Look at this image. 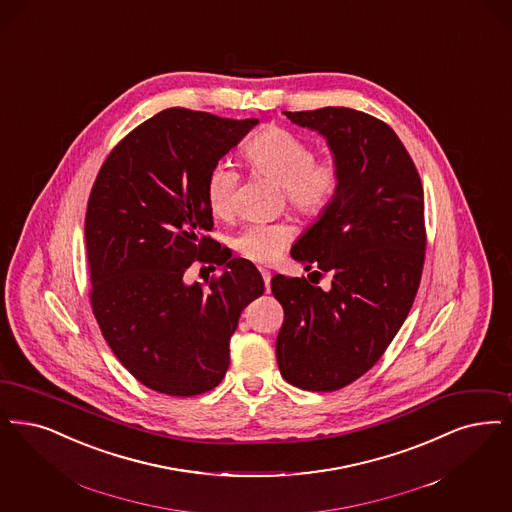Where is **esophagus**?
Wrapping results in <instances>:
<instances>
[{
  "mask_svg": "<svg viewBox=\"0 0 512 512\" xmlns=\"http://www.w3.org/2000/svg\"><path fill=\"white\" fill-rule=\"evenodd\" d=\"M261 274H263V280H265L266 293H268V291H270V278H272V274H270V270H266V268H261Z\"/></svg>",
  "mask_w": 512,
  "mask_h": 512,
  "instance_id": "1",
  "label": "esophagus"
}]
</instances>
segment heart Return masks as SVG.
Here are the masks:
<instances>
[{
	"instance_id": "b5f03b06",
	"label": "heart",
	"mask_w": 512,
	"mask_h": 512,
	"mask_svg": "<svg viewBox=\"0 0 512 512\" xmlns=\"http://www.w3.org/2000/svg\"><path fill=\"white\" fill-rule=\"evenodd\" d=\"M246 160L268 179L284 186L287 204L299 215L322 217L339 196L343 164L335 154L314 156V146L305 137L280 125L263 129L247 144ZM236 171L217 164L205 181V202L213 217L225 219L234 207ZM293 232L284 223L247 225L234 238L236 251L253 263H274Z\"/></svg>"
}]
</instances>
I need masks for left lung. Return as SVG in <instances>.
<instances>
[{
  "mask_svg": "<svg viewBox=\"0 0 512 512\" xmlns=\"http://www.w3.org/2000/svg\"><path fill=\"white\" fill-rule=\"evenodd\" d=\"M286 116L328 139L343 184L291 247L305 270L316 266L315 282L282 274L270 282L286 314L276 360L293 387L331 392L379 362L413 305L427 247L423 184L398 135L366 112L326 106Z\"/></svg>",
  "mask_w": 512,
  "mask_h": 512,
  "instance_id": "obj_1",
  "label": "left lung"
}]
</instances>
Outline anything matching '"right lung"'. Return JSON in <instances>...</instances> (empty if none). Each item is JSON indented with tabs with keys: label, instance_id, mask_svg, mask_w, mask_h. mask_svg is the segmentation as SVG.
<instances>
[{
	"label": "right lung",
	"instance_id": "obj_1",
	"mask_svg": "<svg viewBox=\"0 0 512 512\" xmlns=\"http://www.w3.org/2000/svg\"><path fill=\"white\" fill-rule=\"evenodd\" d=\"M259 120L167 108L112 148L85 211L89 299L108 347L144 387L169 396L215 389L242 310L265 293L257 266L207 232L209 171ZM194 262L223 265L207 287ZM209 276V274H207Z\"/></svg>",
	"mask_w": 512,
	"mask_h": 512
}]
</instances>
